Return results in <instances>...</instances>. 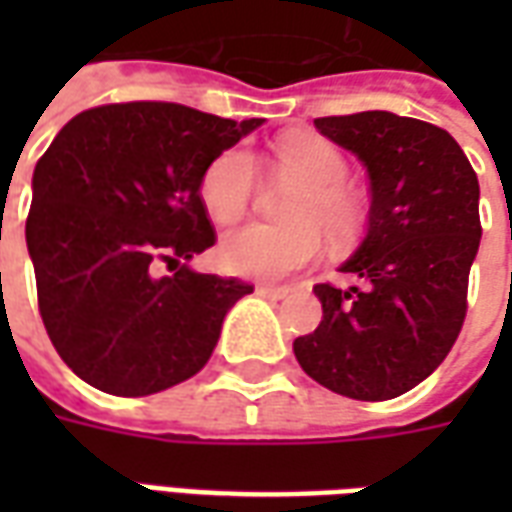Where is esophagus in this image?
Listing matches in <instances>:
<instances>
[{"label":"esophagus","mask_w":512,"mask_h":512,"mask_svg":"<svg viewBox=\"0 0 512 512\" xmlns=\"http://www.w3.org/2000/svg\"><path fill=\"white\" fill-rule=\"evenodd\" d=\"M257 293L266 296V299H285L288 296V288H277V285H257Z\"/></svg>","instance_id":"esophagus-1"}]
</instances>
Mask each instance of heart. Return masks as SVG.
Listing matches in <instances>:
<instances>
[{
	"instance_id": "heart-1",
	"label": "heart",
	"mask_w": 512,
	"mask_h": 512,
	"mask_svg": "<svg viewBox=\"0 0 512 512\" xmlns=\"http://www.w3.org/2000/svg\"><path fill=\"white\" fill-rule=\"evenodd\" d=\"M274 161L282 178L301 186L288 208L293 224H252L227 235L219 246V263L238 277H288L321 255V233L343 246L365 227V205L345 183L348 158L340 147L318 136H288L274 147ZM257 191V164L244 147L219 153L200 178L202 208L219 227L241 222L252 211Z\"/></svg>"
}]
</instances>
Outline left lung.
Returning <instances> with one entry per match:
<instances>
[{"label":"left lung","instance_id":"left-lung-1","mask_svg":"<svg viewBox=\"0 0 512 512\" xmlns=\"http://www.w3.org/2000/svg\"><path fill=\"white\" fill-rule=\"evenodd\" d=\"M315 128L365 161L373 202L365 244L343 266L362 285L318 282L323 318L293 354L337 395L389 400L425 381L461 334L480 183L461 145L425 120L356 112Z\"/></svg>","mask_w":512,"mask_h":512}]
</instances>
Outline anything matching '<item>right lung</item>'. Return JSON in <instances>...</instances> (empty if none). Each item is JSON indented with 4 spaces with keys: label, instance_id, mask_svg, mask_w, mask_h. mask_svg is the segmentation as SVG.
Segmentation results:
<instances>
[{
    "label": "right lung",
    "instance_id": "1",
    "mask_svg": "<svg viewBox=\"0 0 512 512\" xmlns=\"http://www.w3.org/2000/svg\"><path fill=\"white\" fill-rule=\"evenodd\" d=\"M260 123L169 101L104 104L40 156L27 216L38 310L82 381L145 397L211 359L227 310L255 288L186 266L216 244L200 178Z\"/></svg>",
    "mask_w": 512,
    "mask_h": 512
}]
</instances>
